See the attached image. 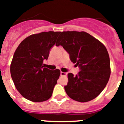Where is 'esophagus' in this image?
<instances>
[{
	"mask_svg": "<svg viewBox=\"0 0 124 124\" xmlns=\"http://www.w3.org/2000/svg\"><path fill=\"white\" fill-rule=\"evenodd\" d=\"M60 75L61 76H66L67 75V73H64V72H60Z\"/></svg>",
	"mask_w": 124,
	"mask_h": 124,
	"instance_id": "1",
	"label": "esophagus"
}]
</instances>
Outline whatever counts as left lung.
Masks as SVG:
<instances>
[{"label":"left lung","mask_w":124,"mask_h":124,"mask_svg":"<svg viewBox=\"0 0 124 124\" xmlns=\"http://www.w3.org/2000/svg\"><path fill=\"white\" fill-rule=\"evenodd\" d=\"M62 46L70 60L78 66L80 71L74 76L68 74L64 86L68 96L73 100L85 102L99 96L109 81L110 59L105 46L85 31H63L56 46Z\"/></svg>","instance_id":"1"}]
</instances>
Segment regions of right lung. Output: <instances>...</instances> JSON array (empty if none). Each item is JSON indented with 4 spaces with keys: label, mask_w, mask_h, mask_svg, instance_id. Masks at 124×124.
I'll return each instance as SVG.
<instances>
[{
    "label": "right lung",
    "mask_w": 124,
    "mask_h": 124,
    "mask_svg": "<svg viewBox=\"0 0 124 124\" xmlns=\"http://www.w3.org/2000/svg\"><path fill=\"white\" fill-rule=\"evenodd\" d=\"M60 31L34 34L23 40L15 50L10 65V74L15 87L25 99L43 102L52 96L60 75L58 69L43 66L55 45Z\"/></svg>",
    "instance_id": "1"
}]
</instances>
